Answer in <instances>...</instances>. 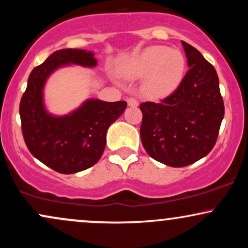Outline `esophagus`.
<instances>
[{"instance_id": "obj_1", "label": "esophagus", "mask_w": 248, "mask_h": 248, "mask_svg": "<svg viewBox=\"0 0 248 248\" xmlns=\"http://www.w3.org/2000/svg\"><path fill=\"white\" fill-rule=\"evenodd\" d=\"M127 104L129 107H138L139 106V101L134 98H128L127 99Z\"/></svg>"}]
</instances>
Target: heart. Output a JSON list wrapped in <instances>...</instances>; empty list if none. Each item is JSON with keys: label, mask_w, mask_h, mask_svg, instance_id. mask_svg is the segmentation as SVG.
Here are the masks:
<instances>
[{"label": "heart", "mask_w": 248, "mask_h": 248, "mask_svg": "<svg viewBox=\"0 0 248 248\" xmlns=\"http://www.w3.org/2000/svg\"><path fill=\"white\" fill-rule=\"evenodd\" d=\"M186 57L179 50L162 45L149 46L124 64L121 73L127 79H142V93L153 100L171 95L183 81Z\"/></svg>", "instance_id": "obj_1"}]
</instances>
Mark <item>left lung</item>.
<instances>
[{"label":"left lung","instance_id":"left-lung-1","mask_svg":"<svg viewBox=\"0 0 248 248\" xmlns=\"http://www.w3.org/2000/svg\"><path fill=\"white\" fill-rule=\"evenodd\" d=\"M189 71L171 95L160 104L143 102L141 141L154 160L181 168L205 157L217 141L224 102L215 67L182 41Z\"/></svg>","mask_w":248,"mask_h":248}]
</instances>
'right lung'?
I'll return each mask as SVG.
<instances>
[{
	"label": "right lung",
	"mask_w": 248,
	"mask_h": 248,
	"mask_svg": "<svg viewBox=\"0 0 248 248\" xmlns=\"http://www.w3.org/2000/svg\"><path fill=\"white\" fill-rule=\"evenodd\" d=\"M71 65L93 69L98 61L92 51H56L30 73L19 105L28 149L37 160L61 173H76L94 166L106 147L108 128L127 107L126 101L90 98L67 114L50 113L44 99L46 81L57 70Z\"/></svg>",
	"instance_id": "right-lung-1"
}]
</instances>
